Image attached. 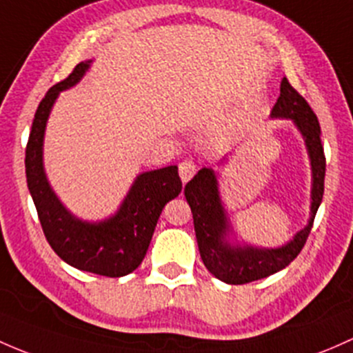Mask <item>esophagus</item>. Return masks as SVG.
<instances>
[{
	"label": "esophagus",
	"instance_id": "esophagus-1",
	"mask_svg": "<svg viewBox=\"0 0 353 353\" xmlns=\"http://www.w3.org/2000/svg\"><path fill=\"white\" fill-rule=\"evenodd\" d=\"M196 174V164L192 161H189V159H186V161H183L179 164V176H181V181H183L184 184L188 183L189 179H191L192 176Z\"/></svg>",
	"mask_w": 353,
	"mask_h": 353
}]
</instances>
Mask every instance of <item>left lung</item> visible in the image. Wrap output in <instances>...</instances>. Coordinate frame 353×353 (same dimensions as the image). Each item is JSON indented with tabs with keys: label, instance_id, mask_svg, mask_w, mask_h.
Here are the masks:
<instances>
[{
	"label": "left lung",
	"instance_id": "1",
	"mask_svg": "<svg viewBox=\"0 0 353 353\" xmlns=\"http://www.w3.org/2000/svg\"><path fill=\"white\" fill-rule=\"evenodd\" d=\"M270 118L291 120L304 140L311 165V205L310 220L288 243L281 247H257L239 242L228 211L221 201L218 176L211 167H203L184 188L192 220L196 240L203 264L216 279L226 284H247L279 272L298 257L313 226L314 214L321 205L325 191V154L321 145V130L316 114L306 99L289 84L281 81V94L270 111Z\"/></svg>",
	"mask_w": 353,
	"mask_h": 353
}]
</instances>
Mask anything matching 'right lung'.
I'll return each instance as SVG.
<instances>
[{"label": "right lung", "mask_w": 353, "mask_h": 353, "mask_svg": "<svg viewBox=\"0 0 353 353\" xmlns=\"http://www.w3.org/2000/svg\"><path fill=\"white\" fill-rule=\"evenodd\" d=\"M91 64H77L68 79L52 86L40 101L25 152L27 184L47 242L62 261L86 272L121 277L142 264L159 216L167 203L179 196L183 183L177 165L140 172L117 213L99 221L77 218L59 199L43 165L47 121L59 94L76 86Z\"/></svg>", "instance_id": "right-lung-1"}]
</instances>
